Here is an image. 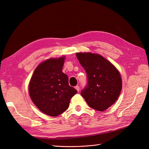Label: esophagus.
<instances>
[{
	"label": "esophagus",
	"mask_w": 149,
	"mask_h": 149,
	"mask_svg": "<svg viewBox=\"0 0 149 149\" xmlns=\"http://www.w3.org/2000/svg\"><path fill=\"white\" fill-rule=\"evenodd\" d=\"M75 88L76 89V90H77V91H79V90H80V88H79V86H76L75 87Z\"/></svg>",
	"instance_id": "obj_1"
}]
</instances>
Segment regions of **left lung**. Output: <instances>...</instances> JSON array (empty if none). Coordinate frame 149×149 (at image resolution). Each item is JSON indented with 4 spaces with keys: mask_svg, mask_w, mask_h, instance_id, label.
<instances>
[{
    "mask_svg": "<svg viewBox=\"0 0 149 149\" xmlns=\"http://www.w3.org/2000/svg\"><path fill=\"white\" fill-rule=\"evenodd\" d=\"M76 56L87 74L88 83L81 96L92 109L104 111L116 102L121 91L119 72L100 54L77 53Z\"/></svg>",
    "mask_w": 149,
    "mask_h": 149,
    "instance_id": "obj_1",
    "label": "left lung"
}]
</instances>
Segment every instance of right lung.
I'll use <instances>...</instances> for the list:
<instances>
[{"label": "right lung", "instance_id": "right-lung-1", "mask_svg": "<svg viewBox=\"0 0 149 149\" xmlns=\"http://www.w3.org/2000/svg\"><path fill=\"white\" fill-rule=\"evenodd\" d=\"M65 56L50 58L38 65L31 77L29 95L41 112L58 116L68 108L70 100L77 91L68 84L67 75L62 68Z\"/></svg>", "mask_w": 149, "mask_h": 149}]
</instances>
